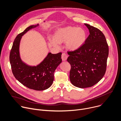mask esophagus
Segmentation results:
<instances>
[{"mask_svg": "<svg viewBox=\"0 0 121 121\" xmlns=\"http://www.w3.org/2000/svg\"><path fill=\"white\" fill-rule=\"evenodd\" d=\"M68 58V55L65 53H63L61 55V59L63 61L66 60Z\"/></svg>", "mask_w": 121, "mask_h": 121, "instance_id": "obj_1", "label": "esophagus"}]
</instances>
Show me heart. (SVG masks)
<instances>
[{"label":"heart","instance_id":"heart-1","mask_svg":"<svg viewBox=\"0 0 121 121\" xmlns=\"http://www.w3.org/2000/svg\"><path fill=\"white\" fill-rule=\"evenodd\" d=\"M86 39V33L83 29L67 27L57 30L55 34L54 39H52V42L56 47L59 46V43L65 42L67 49L75 51L83 45Z\"/></svg>","mask_w":121,"mask_h":121}]
</instances>
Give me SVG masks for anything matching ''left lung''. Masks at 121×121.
Returning a JSON list of instances; mask_svg holds the SVG:
<instances>
[{
    "label": "left lung",
    "mask_w": 121,
    "mask_h": 121,
    "mask_svg": "<svg viewBox=\"0 0 121 121\" xmlns=\"http://www.w3.org/2000/svg\"><path fill=\"white\" fill-rule=\"evenodd\" d=\"M90 34L79 49L68 51L67 61L71 66L69 79L80 88L91 87L104 76L107 66L109 47L103 33L98 29L84 24Z\"/></svg>",
    "instance_id": "1"
}]
</instances>
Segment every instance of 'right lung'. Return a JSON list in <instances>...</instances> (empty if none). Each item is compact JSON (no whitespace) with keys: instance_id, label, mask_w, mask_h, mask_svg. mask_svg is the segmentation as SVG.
Here are the masks:
<instances>
[{"instance_id":"right-lung-1","label":"right lung","mask_w":121,"mask_h":121,"mask_svg":"<svg viewBox=\"0 0 121 121\" xmlns=\"http://www.w3.org/2000/svg\"><path fill=\"white\" fill-rule=\"evenodd\" d=\"M37 25H31L15 38L9 55V61L12 73L15 78L29 89L43 91L49 88L54 80V72L61 62V52L49 53L43 61L37 66H29L24 63L19 56V46L22 36Z\"/></svg>"}]
</instances>
